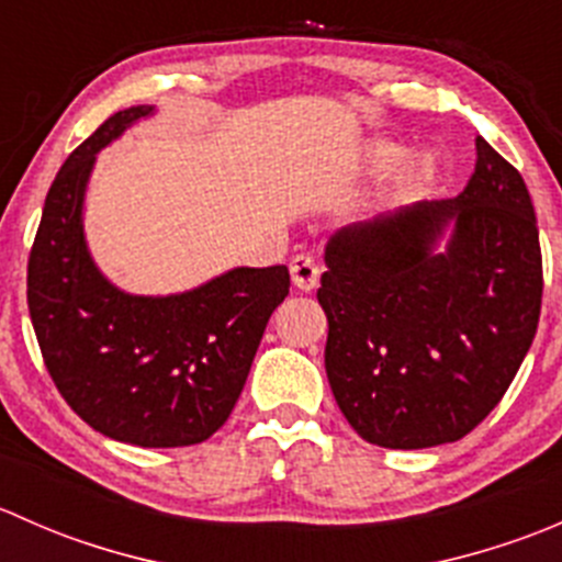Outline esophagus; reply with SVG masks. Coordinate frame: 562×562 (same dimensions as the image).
Wrapping results in <instances>:
<instances>
[{
	"instance_id": "obj_1",
	"label": "esophagus",
	"mask_w": 562,
	"mask_h": 562,
	"mask_svg": "<svg viewBox=\"0 0 562 562\" xmlns=\"http://www.w3.org/2000/svg\"><path fill=\"white\" fill-rule=\"evenodd\" d=\"M321 260L313 258V255H296L291 260V277H293V285L299 291H313L317 288V280H321Z\"/></svg>"
}]
</instances>
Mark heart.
Listing matches in <instances>:
<instances>
[{
    "instance_id": "1",
    "label": "heart",
    "mask_w": 562,
    "mask_h": 562,
    "mask_svg": "<svg viewBox=\"0 0 562 562\" xmlns=\"http://www.w3.org/2000/svg\"><path fill=\"white\" fill-rule=\"evenodd\" d=\"M394 160H396L394 146L381 144V146H375V149H372V162H375V166H389V162H394ZM429 173H432V162H429L427 157H418V160L413 162V166L405 171V179L411 181V184H416V181L427 179Z\"/></svg>"
}]
</instances>
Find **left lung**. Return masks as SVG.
Segmentation results:
<instances>
[{"label": "left lung", "mask_w": 562, "mask_h": 562, "mask_svg": "<svg viewBox=\"0 0 562 562\" xmlns=\"http://www.w3.org/2000/svg\"><path fill=\"white\" fill-rule=\"evenodd\" d=\"M457 198L342 228L317 302L326 375L367 443L429 449L479 427L522 367L543 296L525 179L484 138ZM449 224L450 245H434Z\"/></svg>", "instance_id": "left-lung-1"}]
</instances>
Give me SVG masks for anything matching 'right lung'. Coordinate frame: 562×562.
I'll list each match as a JSON object with an SVG mask.
<instances>
[{"mask_svg": "<svg viewBox=\"0 0 562 562\" xmlns=\"http://www.w3.org/2000/svg\"><path fill=\"white\" fill-rule=\"evenodd\" d=\"M149 105L108 116L56 173L26 269L45 370L105 438L173 449L212 438L234 411L263 328L291 288L285 266L234 269L179 296H130L89 258L81 206L94 155Z\"/></svg>", "mask_w": 562, "mask_h": 562, "instance_id": "obj_1", "label": "right lung"}]
</instances>
